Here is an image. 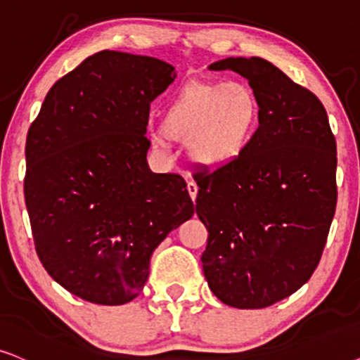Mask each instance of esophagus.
<instances>
[{"label":"esophagus","mask_w":360,"mask_h":360,"mask_svg":"<svg viewBox=\"0 0 360 360\" xmlns=\"http://www.w3.org/2000/svg\"><path fill=\"white\" fill-rule=\"evenodd\" d=\"M188 193L191 195V199L195 200V198H198V184L193 183V181H189V183H188Z\"/></svg>","instance_id":"34e87169"}]
</instances>
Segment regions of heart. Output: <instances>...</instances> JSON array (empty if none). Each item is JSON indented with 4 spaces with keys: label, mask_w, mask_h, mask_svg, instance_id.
I'll return each mask as SVG.
<instances>
[{
    "label": "heart",
    "mask_w": 360,
    "mask_h": 360,
    "mask_svg": "<svg viewBox=\"0 0 360 360\" xmlns=\"http://www.w3.org/2000/svg\"><path fill=\"white\" fill-rule=\"evenodd\" d=\"M260 105L253 90L240 82H207L186 87L166 105L161 128L153 131L155 146L188 141L191 160L207 167L236 161L250 145Z\"/></svg>",
    "instance_id": "1"
}]
</instances>
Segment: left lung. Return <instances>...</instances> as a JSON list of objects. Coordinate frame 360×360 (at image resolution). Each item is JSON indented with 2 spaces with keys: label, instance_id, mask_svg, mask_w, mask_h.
<instances>
[{
  "label": "left lung",
  "instance_id": "1",
  "mask_svg": "<svg viewBox=\"0 0 360 360\" xmlns=\"http://www.w3.org/2000/svg\"><path fill=\"white\" fill-rule=\"evenodd\" d=\"M210 70L248 80L258 128L236 161L199 172L195 212L207 229L200 257L222 303L260 309L313 275L336 212V138L313 92L260 57H229Z\"/></svg>",
  "mask_w": 360,
  "mask_h": 360
}]
</instances>
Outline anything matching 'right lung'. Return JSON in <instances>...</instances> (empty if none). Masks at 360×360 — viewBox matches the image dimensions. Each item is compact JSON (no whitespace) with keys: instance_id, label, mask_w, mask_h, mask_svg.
Returning a JSON list of instances; mask_svg holds the SVG:
<instances>
[{"instance_id":"add662e5","label":"right lung","mask_w":360,"mask_h":360,"mask_svg":"<svg viewBox=\"0 0 360 360\" xmlns=\"http://www.w3.org/2000/svg\"><path fill=\"white\" fill-rule=\"evenodd\" d=\"M174 79L156 57L100 51L52 85L27 131L24 199L37 257L90 303L136 298L155 248L194 214L183 177L146 162L150 103Z\"/></svg>"}]
</instances>
